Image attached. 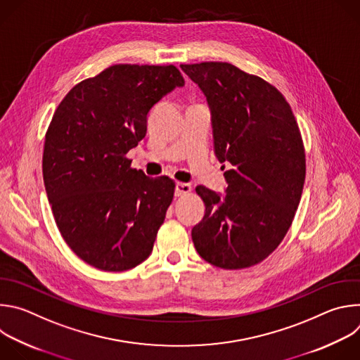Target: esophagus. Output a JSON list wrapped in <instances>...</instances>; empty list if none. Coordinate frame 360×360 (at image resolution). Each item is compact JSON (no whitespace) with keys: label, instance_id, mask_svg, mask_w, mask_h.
<instances>
[{"label":"esophagus","instance_id":"1","mask_svg":"<svg viewBox=\"0 0 360 360\" xmlns=\"http://www.w3.org/2000/svg\"><path fill=\"white\" fill-rule=\"evenodd\" d=\"M192 191V186L185 182H176L175 185V196H184Z\"/></svg>","mask_w":360,"mask_h":360}]
</instances>
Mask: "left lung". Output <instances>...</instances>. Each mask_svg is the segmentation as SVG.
<instances>
[{"instance_id":"8db88e82","label":"left lung","mask_w":360,"mask_h":360,"mask_svg":"<svg viewBox=\"0 0 360 360\" xmlns=\"http://www.w3.org/2000/svg\"><path fill=\"white\" fill-rule=\"evenodd\" d=\"M181 68L207 96L217 158L232 165L224 195L195 189L205 203L192 228L195 249L222 269L253 266L279 246L302 196L306 160L297 122L285 96L261 77L217 61Z\"/></svg>"}]
</instances>
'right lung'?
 <instances>
[{"label":"right lung","instance_id":"right-lung-1","mask_svg":"<svg viewBox=\"0 0 360 360\" xmlns=\"http://www.w3.org/2000/svg\"><path fill=\"white\" fill-rule=\"evenodd\" d=\"M175 65L117 64L77 84L45 134L42 174L56 224L88 265L122 272L152 252L175 182L149 178L127 158L150 108L184 85Z\"/></svg>","mask_w":360,"mask_h":360}]
</instances>
